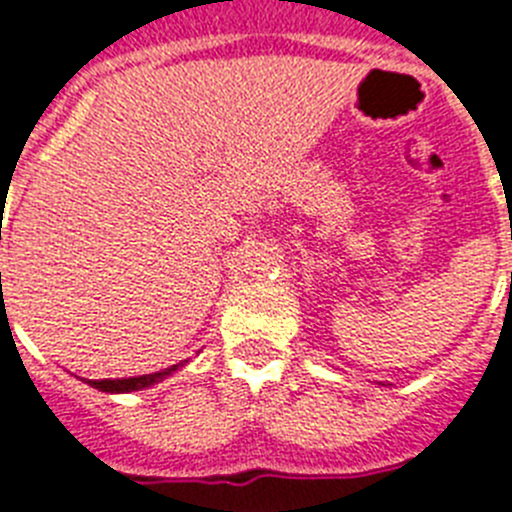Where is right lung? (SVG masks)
Here are the masks:
<instances>
[{
	"mask_svg": "<svg viewBox=\"0 0 512 512\" xmlns=\"http://www.w3.org/2000/svg\"><path fill=\"white\" fill-rule=\"evenodd\" d=\"M176 366L171 369H164V372H156V374H143V377H130V379H97V382H89L92 387L102 392H133V390H143V387H151V384L161 382L166 374L174 372Z\"/></svg>",
	"mask_w": 512,
	"mask_h": 512,
	"instance_id": "obj_1",
	"label": "right lung"
}]
</instances>
